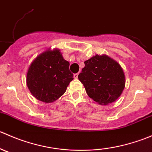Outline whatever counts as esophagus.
Segmentation results:
<instances>
[{
    "mask_svg": "<svg viewBox=\"0 0 152 152\" xmlns=\"http://www.w3.org/2000/svg\"><path fill=\"white\" fill-rule=\"evenodd\" d=\"M78 75H79V73H75V74H73V77H74V79H77Z\"/></svg>",
    "mask_w": 152,
    "mask_h": 152,
    "instance_id": "obj_1",
    "label": "esophagus"
}]
</instances>
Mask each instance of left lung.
I'll list each match as a JSON object with an SVG mask.
<instances>
[{
	"label": "left lung",
	"instance_id": "obj_1",
	"mask_svg": "<svg viewBox=\"0 0 152 152\" xmlns=\"http://www.w3.org/2000/svg\"><path fill=\"white\" fill-rule=\"evenodd\" d=\"M85 65L78 78L89 97L104 105L118 99L125 87V76L120 65L105 55H96L85 61Z\"/></svg>",
	"mask_w": 152,
	"mask_h": 152
}]
</instances>
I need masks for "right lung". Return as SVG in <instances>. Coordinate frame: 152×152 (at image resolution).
<instances>
[{
	"mask_svg": "<svg viewBox=\"0 0 152 152\" xmlns=\"http://www.w3.org/2000/svg\"><path fill=\"white\" fill-rule=\"evenodd\" d=\"M69 65L57 49L47 50L38 56L27 73V86L31 94L45 103L59 99L73 79Z\"/></svg>",
	"mask_w": 152,
	"mask_h": 152,
	"instance_id": "obj_1",
	"label": "right lung"
}]
</instances>
